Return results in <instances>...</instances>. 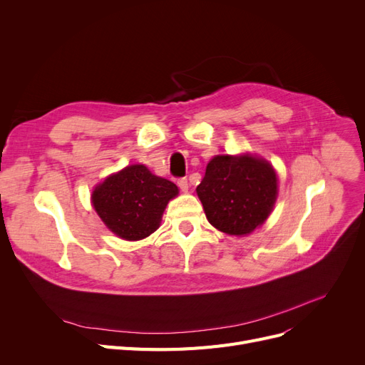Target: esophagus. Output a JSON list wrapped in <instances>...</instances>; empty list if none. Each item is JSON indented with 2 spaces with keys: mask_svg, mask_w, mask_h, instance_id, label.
I'll use <instances>...</instances> for the list:
<instances>
[{
  "mask_svg": "<svg viewBox=\"0 0 365 365\" xmlns=\"http://www.w3.org/2000/svg\"><path fill=\"white\" fill-rule=\"evenodd\" d=\"M178 186L180 187L182 192H187V189H189V182H187V179H186V178L179 179V180H178Z\"/></svg>",
  "mask_w": 365,
  "mask_h": 365,
  "instance_id": "esophagus-1",
  "label": "esophagus"
}]
</instances>
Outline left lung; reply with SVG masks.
I'll use <instances>...</instances> for the list:
<instances>
[{
    "instance_id": "obj_1",
    "label": "left lung",
    "mask_w": 365,
    "mask_h": 365,
    "mask_svg": "<svg viewBox=\"0 0 365 365\" xmlns=\"http://www.w3.org/2000/svg\"><path fill=\"white\" fill-rule=\"evenodd\" d=\"M207 220L219 231L242 237L269 217L278 195L274 167L250 153L216 155L197 186Z\"/></svg>"
}]
</instances>
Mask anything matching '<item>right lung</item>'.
I'll list each match as a JSON object with an SVG mask.
<instances>
[{
    "mask_svg": "<svg viewBox=\"0 0 365 365\" xmlns=\"http://www.w3.org/2000/svg\"><path fill=\"white\" fill-rule=\"evenodd\" d=\"M178 186L158 178L143 164L127 165L94 187L91 204L109 231L125 241H139L160 227Z\"/></svg>",
    "mask_w": 365,
    "mask_h": 365,
    "instance_id": "obj_1",
    "label": "right lung"
}]
</instances>
